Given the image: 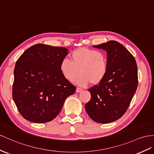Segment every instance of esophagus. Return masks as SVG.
<instances>
[{
    "label": "esophagus",
    "mask_w": 154,
    "mask_h": 154,
    "mask_svg": "<svg viewBox=\"0 0 154 154\" xmlns=\"http://www.w3.org/2000/svg\"><path fill=\"white\" fill-rule=\"evenodd\" d=\"M82 91V89L81 88H77V89H76V92L77 93H79V92H81Z\"/></svg>",
    "instance_id": "34e87169"
}]
</instances>
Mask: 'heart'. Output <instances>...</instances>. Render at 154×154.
<instances>
[{
    "mask_svg": "<svg viewBox=\"0 0 154 154\" xmlns=\"http://www.w3.org/2000/svg\"><path fill=\"white\" fill-rule=\"evenodd\" d=\"M69 60L63 59L60 71L67 81L73 82L80 74L77 83L97 85L103 79L107 71V59L104 53L86 47L73 51Z\"/></svg>",
    "mask_w": 154,
    "mask_h": 154,
    "instance_id": "heart-1",
    "label": "heart"
}]
</instances>
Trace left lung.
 Instances as JSON below:
<instances>
[{"mask_svg":"<svg viewBox=\"0 0 154 154\" xmlns=\"http://www.w3.org/2000/svg\"><path fill=\"white\" fill-rule=\"evenodd\" d=\"M93 47L106 51L107 71L99 84L88 90L91 98L85 109L94 121L108 124L127 111L137 88V66L135 58L119 42L111 40Z\"/></svg>","mask_w":154,"mask_h":154,"instance_id":"1","label":"left lung"}]
</instances>
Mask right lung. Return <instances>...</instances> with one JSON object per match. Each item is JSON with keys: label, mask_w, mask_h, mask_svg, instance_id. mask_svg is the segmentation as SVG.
I'll return each mask as SVG.
<instances>
[{"label": "right lung", "mask_w": 154, "mask_h": 154, "mask_svg": "<svg viewBox=\"0 0 154 154\" xmlns=\"http://www.w3.org/2000/svg\"><path fill=\"white\" fill-rule=\"evenodd\" d=\"M68 54L63 47L38 43L26 49L15 63L13 100L26 120L45 123L56 118L76 87L62 76L61 61Z\"/></svg>", "instance_id": "add662e5"}]
</instances>
